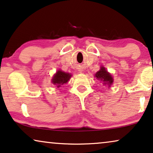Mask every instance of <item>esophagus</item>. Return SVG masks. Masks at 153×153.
<instances>
[{
    "label": "esophagus",
    "mask_w": 153,
    "mask_h": 153,
    "mask_svg": "<svg viewBox=\"0 0 153 153\" xmlns=\"http://www.w3.org/2000/svg\"><path fill=\"white\" fill-rule=\"evenodd\" d=\"M80 72H81V71H80ZM80 73H81V72H80Z\"/></svg>",
    "instance_id": "34e87169"
}]
</instances>
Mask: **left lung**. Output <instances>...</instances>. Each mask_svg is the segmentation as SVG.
Segmentation results:
<instances>
[{
  "label": "left lung",
  "instance_id": "obj_1",
  "mask_svg": "<svg viewBox=\"0 0 153 153\" xmlns=\"http://www.w3.org/2000/svg\"><path fill=\"white\" fill-rule=\"evenodd\" d=\"M95 76L97 80L102 81L104 85H108V87H110L114 82V79L112 76L106 70V68L103 66L100 68V70L96 73Z\"/></svg>",
  "mask_w": 153,
  "mask_h": 153
}]
</instances>
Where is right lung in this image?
<instances>
[{
	"instance_id": "right-lung-1",
	"label": "right lung",
	"mask_w": 153,
	"mask_h": 153,
	"mask_svg": "<svg viewBox=\"0 0 153 153\" xmlns=\"http://www.w3.org/2000/svg\"><path fill=\"white\" fill-rule=\"evenodd\" d=\"M71 76H72V74H70V73L65 72L63 71L59 70L53 75V78L51 79V82L53 84L59 88L61 86V85L68 83Z\"/></svg>"
}]
</instances>
